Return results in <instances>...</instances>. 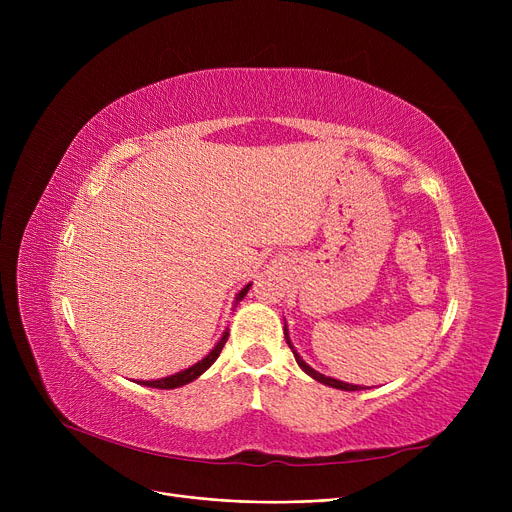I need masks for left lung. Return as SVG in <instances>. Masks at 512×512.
<instances>
[{"instance_id":"8db88e82","label":"left lung","mask_w":512,"mask_h":512,"mask_svg":"<svg viewBox=\"0 0 512 512\" xmlns=\"http://www.w3.org/2000/svg\"><path fill=\"white\" fill-rule=\"evenodd\" d=\"M284 338H286V342H288V346H290V351H292V355H294V359H297V363H299V367L307 373V375H311L313 380H317V382H321V384H326V386H332V388H338V390H346V392H355V390H363L361 386H353V384H346V382H340V380H334V378H328V375H324V373H319V371H315L313 367H309L305 361H303V357L294 351V346H292V342H290V336H288V330H286V326H284Z\"/></svg>"}]
</instances>
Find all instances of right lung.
I'll list each match as a JSON object with an SVG mask.
<instances>
[{"label": "right lung", "mask_w": 512, "mask_h": 512, "mask_svg": "<svg viewBox=\"0 0 512 512\" xmlns=\"http://www.w3.org/2000/svg\"><path fill=\"white\" fill-rule=\"evenodd\" d=\"M249 288H251V284H247L245 288H242L238 294H236V301H234V305H238L242 299H245V294L249 292ZM228 330L222 334V338L218 340V344H215L211 351H209V355L207 357H203L199 363H195V365H191L188 369H184V371H178V373H174V375H168V378H161V380H153V382H141V386H149V388H159V390H172V388H180V386H184V384H188V382H193V380H197L201 373H205L211 365H213V361L220 357V353H222V348H224V344H226V340H228Z\"/></svg>", "instance_id": "add662e5"}]
</instances>
